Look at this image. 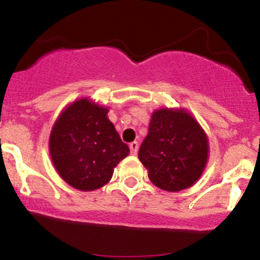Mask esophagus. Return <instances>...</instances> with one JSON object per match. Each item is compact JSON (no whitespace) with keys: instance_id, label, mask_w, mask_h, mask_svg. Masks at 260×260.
<instances>
[{"instance_id":"obj_1","label":"esophagus","mask_w":260,"mask_h":260,"mask_svg":"<svg viewBox=\"0 0 260 260\" xmlns=\"http://www.w3.org/2000/svg\"><path fill=\"white\" fill-rule=\"evenodd\" d=\"M129 149H131V153H132V154H137V152H138V142H132V143H131Z\"/></svg>"}]
</instances>
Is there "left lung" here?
<instances>
[{
    "mask_svg": "<svg viewBox=\"0 0 260 260\" xmlns=\"http://www.w3.org/2000/svg\"><path fill=\"white\" fill-rule=\"evenodd\" d=\"M138 158L154 186L177 192L191 187L203 175L209 158L208 136L183 108L156 109Z\"/></svg>",
    "mask_w": 260,
    "mask_h": 260,
    "instance_id": "left-lung-1",
    "label": "left lung"
}]
</instances>
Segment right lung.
Segmentation results:
<instances>
[{
	"mask_svg": "<svg viewBox=\"0 0 260 260\" xmlns=\"http://www.w3.org/2000/svg\"><path fill=\"white\" fill-rule=\"evenodd\" d=\"M108 112L85 96L70 103L52 125L49 138L52 165L77 190L103 187L113 176L114 167L129 154Z\"/></svg>",
	"mask_w": 260,
	"mask_h": 260,
	"instance_id": "add662e5",
	"label": "right lung"
}]
</instances>
